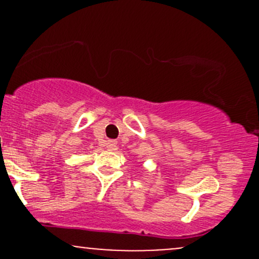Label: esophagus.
<instances>
[{"label": "esophagus", "instance_id": "1", "mask_svg": "<svg viewBox=\"0 0 259 259\" xmlns=\"http://www.w3.org/2000/svg\"><path fill=\"white\" fill-rule=\"evenodd\" d=\"M106 147L108 151H114L117 150V142L115 141H108L106 144Z\"/></svg>", "mask_w": 259, "mask_h": 259}]
</instances>
